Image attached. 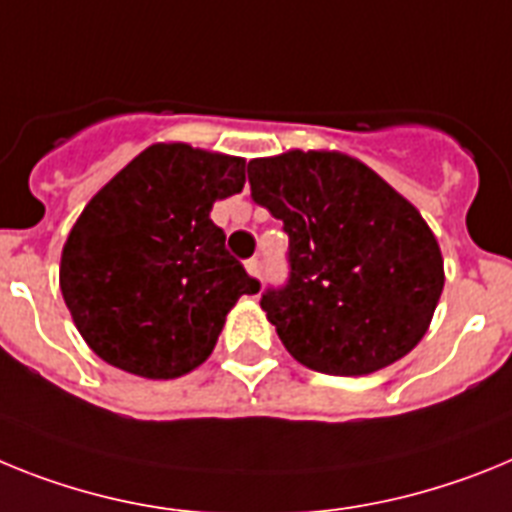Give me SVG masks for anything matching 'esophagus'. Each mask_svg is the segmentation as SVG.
<instances>
[{
	"label": "esophagus",
	"instance_id": "esophagus-1",
	"mask_svg": "<svg viewBox=\"0 0 512 512\" xmlns=\"http://www.w3.org/2000/svg\"><path fill=\"white\" fill-rule=\"evenodd\" d=\"M244 265H247V273L255 275V278H260V273H262V262H260V257H250V260L244 262Z\"/></svg>",
	"mask_w": 512,
	"mask_h": 512
}]
</instances>
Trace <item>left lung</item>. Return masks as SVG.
Instances as JSON below:
<instances>
[{
	"label": "left lung",
	"mask_w": 512,
	"mask_h": 512,
	"mask_svg": "<svg viewBox=\"0 0 512 512\" xmlns=\"http://www.w3.org/2000/svg\"><path fill=\"white\" fill-rule=\"evenodd\" d=\"M247 177L288 234V278L260 296L288 353L330 376L410 353L443 291L441 250L417 208L335 151L252 159Z\"/></svg>",
	"instance_id": "left-lung-1"
}]
</instances>
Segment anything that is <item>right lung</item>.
Masks as SVG:
<instances>
[{
  "label": "right lung",
  "instance_id": "obj_1",
  "mask_svg": "<svg viewBox=\"0 0 512 512\" xmlns=\"http://www.w3.org/2000/svg\"><path fill=\"white\" fill-rule=\"evenodd\" d=\"M244 188V159L157 144L87 203L61 255V293L102 361L175 379L211 355L229 309L260 281L226 250L213 201Z\"/></svg>",
  "mask_w": 512,
  "mask_h": 512
}]
</instances>
